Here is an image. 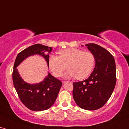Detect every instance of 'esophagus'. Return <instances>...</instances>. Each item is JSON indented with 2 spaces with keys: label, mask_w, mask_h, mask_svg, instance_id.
<instances>
[{
  "label": "esophagus",
  "mask_w": 129,
  "mask_h": 129,
  "mask_svg": "<svg viewBox=\"0 0 129 129\" xmlns=\"http://www.w3.org/2000/svg\"><path fill=\"white\" fill-rule=\"evenodd\" d=\"M66 82H67V81H63V83H66ZM67 82H71V81H67Z\"/></svg>",
  "instance_id": "obj_1"
}]
</instances>
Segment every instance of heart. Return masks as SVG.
<instances>
[{"instance_id": "obj_1", "label": "heart", "mask_w": 129, "mask_h": 129, "mask_svg": "<svg viewBox=\"0 0 129 129\" xmlns=\"http://www.w3.org/2000/svg\"><path fill=\"white\" fill-rule=\"evenodd\" d=\"M58 53L59 56L50 55L48 61L50 70L55 76H61L67 63L68 69L63 75L64 78L83 79L92 73L95 63L92 53L71 48L60 50Z\"/></svg>"}]
</instances>
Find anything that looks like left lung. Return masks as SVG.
<instances>
[{"label":"left lung","mask_w":129,"mask_h":129,"mask_svg":"<svg viewBox=\"0 0 129 129\" xmlns=\"http://www.w3.org/2000/svg\"><path fill=\"white\" fill-rule=\"evenodd\" d=\"M95 58L94 68L85 80L73 83V96L77 105L86 110H96L107 103L116 83V67L108 50L94 43L86 45Z\"/></svg>","instance_id":"1"}]
</instances>
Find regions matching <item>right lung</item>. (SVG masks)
<instances>
[{
    "mask_svg": "<svg viewBox=\"0 0 129 129\" xmlns=\"http://www.w3.org/2000/svg\"><path fill=\"white\" fill-rule=\"evenodd\" d=\"M52 50L51 47L36 44L19 52L15 61L12 73L13 83L22 103L32 111H42L50 108L56 101L62 82L48 72V76L40 83H28L22 79L17 67L26 58L35 55H40L45 58L49 67V53ZM46 52L48 54H45Z\"/></svg>",
    "mask_w": 129,
    "mask_h": 129,
    "instance_id": "right-lung-1",
    "label": "right lung"
}]
</instances>
